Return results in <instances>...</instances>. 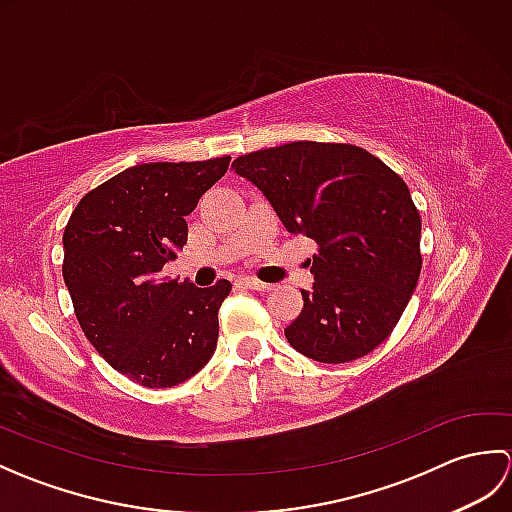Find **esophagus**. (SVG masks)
I'll return each mask as SVG.
<instances>
[{
  "instance_id": "obj_1",
  "label": "esophagus",
  "mask_w": 512,
  "mask_h": 512,
  "mask_svg": "<svg viewBox=\"0 0 512 512\" xmlns=\"http://www.w3.org/2000/svg\"><path fill=\"white\" fill-rule=\"evenodd\" d=\"M239 284L250 288V290H257V292H270V290H273V286H270V284H264V281H257V279H253V277L239 279Z\"/></svg>"
}]
</instances>
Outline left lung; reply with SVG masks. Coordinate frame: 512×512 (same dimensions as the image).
<instances>
[{
    "label": "left lung",
    "mask_w": 512,
    "mask_h": 512,
    "mask_svg": "<svg viewBox=\"0 0 512 512\" xmlns=\"http://www.w3.org/2000/svg\"><path fill=\"white\" fill-rule=\"evenodd\" d=\"M292 235L314 239L312 290L286 339L319 363H347L383 343L416 290L420 213L405 180L369 151L299 140L239 156Z\"/></svg>",
    "instance_id": "left-lung-1"
}]
</instances>
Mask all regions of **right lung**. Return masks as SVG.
I'll use <instances>...</instances> for the list:
<instances>
[{
    "instance_id": "1",
    "label": "right lung",
    "mask_w": 512,
    "mask_h": 512,
    "mask_svg": "<svg viewBox=\"0 0 512 512\" xmlns=\"http://www.w3.org/2000/svg\"><path fill=\"white\" fill-rule=\"evenodd\" d=\"M231 158L129 167L76 204L63 231V281L76 319L134 383L180 385L211 361L231 281L198 288L160 275L187 244V217Z\"/></svg>"
}]
</instances>
